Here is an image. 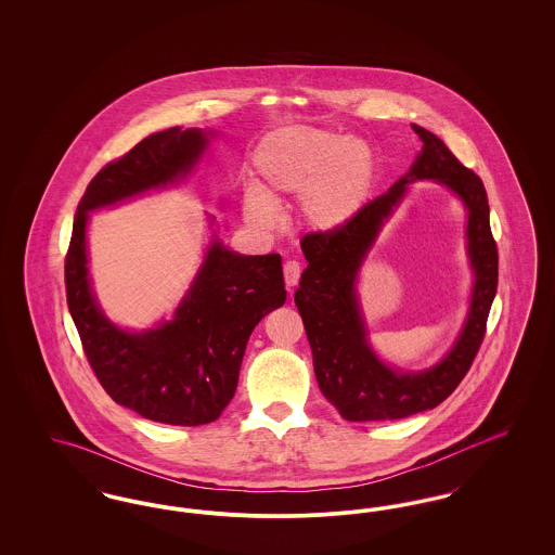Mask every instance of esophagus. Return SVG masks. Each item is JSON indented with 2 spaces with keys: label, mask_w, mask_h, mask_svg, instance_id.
<instances>
[{
  "label": "esophagus",
  "mask_w": 555,
  "mask_h": 555,
  "mask_svg": "<svg viewBox=\"0 0 555 555\" xmlns=\"http://www.w3.org/2000/svg\"><path fill=\"white\" fill-rule=\"evenodd\" d=\"M283 274H285V283H287V287L291 289L299 281L301 266H299V262H295V260H289V262H285V266H283Z\"/></svg>",
  "instance_id": "esophagus-1"
}]
</instances>
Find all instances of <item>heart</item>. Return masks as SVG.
Returning a JSON list of instances; mask_svg holds the SVG:
<instances>
[{"mask_svg":"<svg viewBox=\"0 0 555 555\" xmlns=\"http://www.w3.org/2000/svg\"><path fill=\"white\" fill-rule=\"evenodd\" d=\"M254 170L260 189H245L243 214L258 229L274 224L270 197L299 193V220L314 231H337L364 208L376 177L366 143L310 127L266 134L254 152Z\"/></svg>","mask_w":555,"mask_h":555,"instance_id":"obj_1","label":"heart"}]
</instances>
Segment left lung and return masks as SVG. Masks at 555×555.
Returning a JSON list of instances; mask_svg holds the SVG:
<instances>
[{
  "label": "left lung",
  "instance_id": "left-lung-1",
  "mask_svg": "<svg viewBox=\"0 0 555 555\" xmlns=\"http://www.w3.org/2000/svg\"><path fill=\"white\" fill-rule=\"evenodd\" d=\"M423 152L387 193L374 197L337 231L301 238L308 268L295 291L312 347L318 387L349 423L397 421L446 401L475 362L487 333V318L498 293V243L489 224L487 191L470 168L430 131L412 125ZM435 178L455 190L469 208V253L476 268L474 304L463 335L435 369L401 375L385 367L365 344V330L352 289L354 274L382 222L414 180Z\"/></svg>",
  "mask_w": 555,
  "mask_h": 555
}]
</instances>
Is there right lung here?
I'll return each instance as SVG.
<instances>
[{"instance_id":"right-lung-1","label":"right lung","mask_w":555,"mask_h":555,"mask_svg":"<svg viewBox=\"0 0 555 555\" xmlns=\"http://www.w3.org/2000/svg\"><path fill=\"white\" fill-rule=\"evenodd\" d=\"M206 143L199 129L172 127L107 162L80 197L64 262L68 310L107 396L147 421L175 426L214 423L235 396L251 331L287 299L281 256H238L214 241L175 320L127 333L93 299L85 227L89 210L185 177Z\"/></svg>"}]
</instances>
